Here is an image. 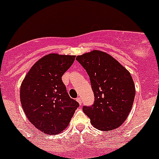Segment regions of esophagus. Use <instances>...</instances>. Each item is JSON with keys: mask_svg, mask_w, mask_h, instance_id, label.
Masks as SVG:
<instances>
[{"mask_svg": "<svg viewBox=\"0 0 159 159\" xmlns=\"http://www.w3.org/2000/svg\"><path fill=\"white\" fill-rule=\"evenodd\" d=\"M76 101L77 102H79V103H80V104H82V99H81V98L80 97H78V98H77L76 99Z\"/></svg>", "mask_w": 159, "mask_h": 159, "instance_id": "1", "label": "esophagus"}]
</instances>
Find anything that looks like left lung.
<instances>
[{
    "mask_svg": "<svg viewBox=\"0 0 159 159\" xmlns=\"http://www.w3.org/2000/svg\"><path fill=\"white\" fill-rule=\"evenodd\" d=\"M89 75L95 95L93 105L83 111L98 130H112L130 114L135 96L130 73L119 61L102 51L93 50L76 57Z\"/></svg>",
    "mask_w": 159,
    "mask_h": 159,
    "instance_id": "1",
    "label": "left lung"
}]
</instances>
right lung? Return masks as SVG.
<instances>
[{"instance_id":"1","label":"right lung","mask_w":159,"mask_h":159,"mask_svg":"<svg viewBox=\"0 0 159 159\" xmlns=\"http://www.w3.org/2000/svg\"><path fill=\"white\" fill-rule=\"evenodd\" d=\"M75 56L46 55L31 67L22 81L20 102L30 123L48 134H57L68 126L80 105L71 99L62 75Z\"/></svg>"}]
</instances>
